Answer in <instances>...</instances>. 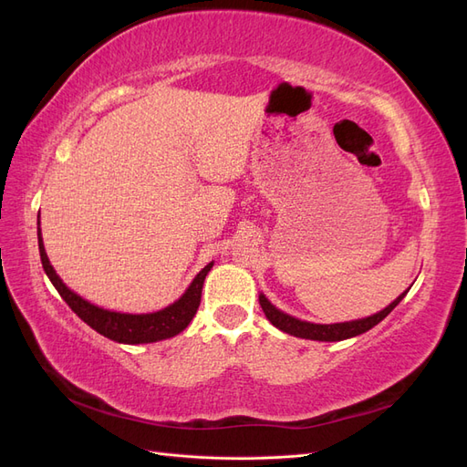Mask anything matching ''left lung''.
<instances>
[{"label":"left lung","mask_w":467,"mask_h":467,"mask_svg":"<svg viewBox=\"0 0 467 467\" xmlns=\"http://www.w3.org/2000/svg\"><path fill=\"white\" fill-rule=\"evenodd\" d=\"M409 290H405L403 294H400L388 307L381 309V312L364 317V319H355V321H345V323H331V325H321V323H309V321H302L296 319L285 312H280L271 302L265 298V294H259V304L263 307V312L266 316V319L271 321L276 329L285 331L288 335L300 337V338H312V341H345V338L362 335L366 331H370L374 325H378L381 319L388 317L391 309L398 306Z\"/></svg>","instance_id":"left-lung-1"}]
</instances>
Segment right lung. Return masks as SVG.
<instances>
[{
    "mask_svg": "<svg viewBox=\"0 0 467 467\" xmlns=\"http://www.w3.org/2000/svg\"><path fill=\"white\" fill-rule=\"evenodd\" d=\"M40 225V222H38ZM38 251L42 268H45L47 276L58 290V294L64 298V302L72 307V312L86 321L91 329L101 333L103 337L110 338V341L124 343V345H142V343H155L163 341V338L175 337L182 329H187V325L192 321L196 309L201 306L202 296V285L208 271L214 263H208L202 271L194 276L191 286L185 290L177 302L167 306L160 312L153 314H120V312H109V309L99 307L88 300H83L81 296L69 290L62 278L56 275L54 266L48 261V255L45 251V244H42V235L38 228Z\"/></svg>",
    "mask_w": 467,
    "mask_h": 467,
    "instance_id": "right-lung-1",
    "label": "right lung"
}]
</instances>
